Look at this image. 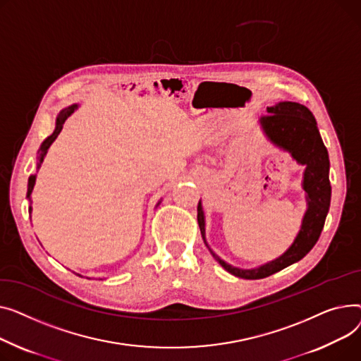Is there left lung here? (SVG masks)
<instances>
[{
    "instance_id": "left-lung-1",
    "label": "left lung",
    "mask_w": 361,
    "mask_h": 361,
    "mask_svg": "<svg viewBox=\"0 0 361 361\" xmlns=\"http://www.w3.org/2000/svg\"><path fill=\"white\" fill-rule=\"evenodd\" d=\"M268 114L261 118V123L269 140L288 150L300 164L306 166L303 188L307 192L309 208L303 219L300 233L283 257L255 269H240L226 264L209 249L205 240L204 213L198 202V224L204 243L211 255L230 274L239 279L259 280L284 269L300 261L310 252L319 239L331 204L329 157L326 147L317 131L316 121L306 106L295 102H280L267 109Z\"/></svg>"
}]
</instances>
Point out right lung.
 Listing matches in <instances>:
<instances>
[{
  "mask_svg": "<svg viewBox=\"0 0 361 361\" xmlns=\"http://www.w3.org/2000/svg\"><path fill=\"white\" fill-rule=\"evenodd\" d=\"M77 109V104H73V106H68L67 109H63L59 115H58V118H56V128H55V131L52 133V135L51 137H48L44 142H42V145H40V148H39V164H37V167L40 166V163H42V160H44V157H45V154H47V152H48V148H49V145L55 141V138L58 137V134L61 133V130H62V125H63V122H66V119L74 112ZM35 179H36V176H30L29 178V183H27V197H30V194H32V189H33V185H35ZM32 208H29V211H30ZM78 275V274H77Z\"/></svg>",
  "mask_w": 361,
  "mask_h": 361,
  "instance_id": "1",
  "label": "right lung"
}]
</instances>
